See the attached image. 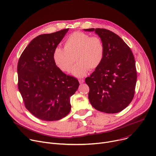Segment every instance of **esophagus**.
Here are the masks:
<instances>
[{"label": "esophagus", "mask_w": 156, "mask_h": 156, "mask_svg": "<svg viewBox=\"0 0 156 156\" xmlns=\"http://www.w3.org/2000/svg\"><path fill=\"white\" fill-rule=\"evenodd\" d=\"M79 82H80V84H82V83H83L85 82V80L83 79H80L79 80Z\"/></svg>", "instance_id": "esophagus-1"}]
</instances>
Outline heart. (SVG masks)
<instances>
[{
  "label": "heart",
  "mask_w": 156,
  "mask_h": 156,
  "mask_svg": "<svg viewBox=\"0 0 156 156\" xmlns=\"http://www.w3.org/2000/svg\"><path fill=\"white\" fill-rule=\"evenodd\" d=\"M105 54V46L101 39L76 31L70 34L64 44V49L56 48L53 59L56 66L62 71L69 72L74 62L71 73L76 77L85 76L90 69L99 67Z\"/></svg>",
  "instance_id": "obj_1"
}]
</instances>
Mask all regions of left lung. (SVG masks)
Segmentation results:
<instances>
[{
    "label": "left lung",
    "mask_w": 156,
    "mask_h": 156,
    "mask_svg": "<svg viewBox=\"0 0 156 156\" xmlns=\"http://www.w3.org/2000/svg\"><path fill=\"white\" fill-rule=\"evenodd\" d=\"M84 30L95 31L105 46L101 65L85 79L90 88V102L98 111L120 112L134 97L137 71L132 52L121 37L108 29L91 28Z\"/></svg>",
    "instance_id": "obj_1"
}]
</instances>
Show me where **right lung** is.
<instances>
[{"label": "right lung", "instance_id": "right-lung-1", "mask_svg": "<svg viewBox=\"0 0 156 156\" xmlns=\"http://www.w3.org/2000/svg\"><path fill=\"white\" fill-rule=\"evenodd\" d=\"M69 29L41 34L30 41L19 58L18 88L26 108L39 119L56 121L71 110L70 97L79 81L66 75L55 64L54 49Z\"/></svg>", "mask_w": 156, "mask_h": 156}]
</instances>
